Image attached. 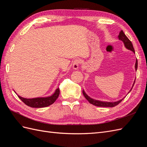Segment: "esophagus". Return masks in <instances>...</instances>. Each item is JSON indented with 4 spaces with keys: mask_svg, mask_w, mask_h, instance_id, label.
Here are the masks:
<instances>
[{
    "mask_svg": "<svg viewBox=\"0 0 147 147\" xmlns=\"http://www.w3.org/2000/svg\"><path fill=\"white\" fill-rule=\"evenodd\" d=\"M81 61L79 59H76L75 60H74V63H73V68L75 70H77L78 68L79 65L80 64Z\"/></svg>",
    "mask_w": 147,
    "mask_h": 147,
    "instance_id": "obj_1",
    "label": "esophagus"
}]
</instances>
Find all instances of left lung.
I'll return each mask as SVG.
<instances>
[{"mask_svg": "<svg viewBox=\"0 0 147 147\" xmlns=\"http://www.w3.org/2000/svg\"><path fill=\"white\" fill-rule=\"evenodd\" d=\"M118 38H119V40H122L124 44V46H125V47L128 49V50H131L132 51H133L134 53H135V51H134V47H133V45H132V42L129 40V39L127 37L126 35L124 34V33L123 32V31L121 30V31H120V32L119 34V35H118ZM135 67H136V70H137V60H136V65H135ZM134 83H135V82L134 83V84H133L132 85V87L134 85ZM131 88V90H132ZM131 90H130V91H131ZM83 94L84 96V97L87 99V100L90 102V104L94 105L95 106H97V107H113L117 105L118 104H119L120 102H121L123 99L119 100L118 101H117V102H102V101H99V100H94L93 99H91V97H89L86 93L84 91V90H83Z\"/></svg>", "mask_w": 147, "mask_h": 147, "instance_id": "8db88e82", "label": "left lung"}]
</instances>
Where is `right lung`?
Here are the masks:
<instances>
[{
	"instance_id": "1",
	"label": "right lung",
	"mask_w": 147,
	"mask_h": 147,
	"mask_svg": "<svg viewBox=\"0 0 147 147\" xmlns=\"http://www.w3.org/2000/svg\"><path fill=\"white\" fill-rule=\"evenodd\" d=\"M59 88H57L54 94L50 97H37V98H32V99H26L23 98L20 96L19 98L23 101L24 103L30 107L33 108H42L45 107L53 104L57 99L59 95Z\"/></svg>"
}]
</instances>
